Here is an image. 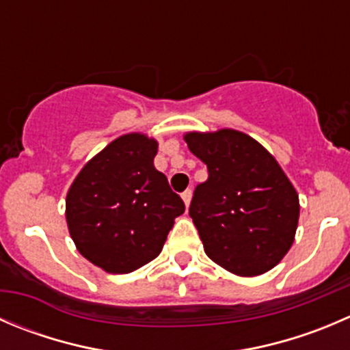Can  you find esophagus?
Returning a JSON list of instances; mask_svg holds the SVG:
<instances>
[{
  "instance_id": "1",
  "label": "esophagus",
  "mask_w": 350,
  "mask_h": 350,
  "mask_svg": "<svg viewBox=\"0 0 350 350\" xmlns=\"http://www.w3.org/2000/svg\"><path fill=\"white\" fill-rule=\"evenodd\" d=\"M191 195H193L191 189H186V191L183 193V195H181L183 202H185V205H186V206H189V203H191Z\"/></svg>"
}]
</instances>
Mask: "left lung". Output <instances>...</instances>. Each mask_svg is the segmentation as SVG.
<instances>
[{
  "mask_svg": "<svg viewBox=\"0 0 350 350\" xmlns=\"http://www.w3.org/2000/svg\"><path fill=\"white\" fill-rule=\"evenodd\" d=\"M185 142L208 169L189 205L206 256L239 277L272 270L293 246L299 220V195L279 162L230 128L189 131Z\"/></svg>",
  "mask_w": 350,
  "mask_h": 350,
  "instance_id": "obj_1",
  "label": "left lung"
}]
</instances>
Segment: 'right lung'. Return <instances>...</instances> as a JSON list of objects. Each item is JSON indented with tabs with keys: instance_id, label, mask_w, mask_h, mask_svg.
<instances>
[{
	"instance_id": "obj_1",
	"label": "right lung",
	"mask_w": 350,
	"mask_h": 350,
	"mask_svg": "<svg viewBox=\"0 0 350 350\" xmlns=\"http://www.w3.org/2000/svg\"><path fill=\"white\" fill-rule=\"evenodd\" d=\"M159 144L144 133L111 142L81 167L66 195L75 246L109 273H130L159 256L185 203L157 171Z\"/></svg>"
}]
</instances>
